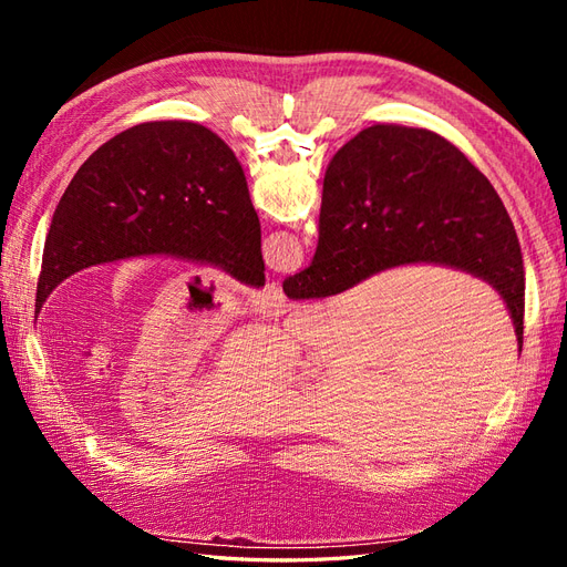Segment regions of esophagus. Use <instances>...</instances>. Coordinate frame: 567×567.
I'll list each match as a JSON object with an SVG mask.
<instances>
[{
	"mask_svg": "<svg viewBox=\"0 0 567 567\" xmlns=\"http://www.w3.org/2000/svg\"><path fill=\"white\" fill-rule=\"evenodd\" d=\"M252 302H255L257 310L267 312V315H279V312L284 310V305H286L281 288H279L277 284L265 286V288L260 290V293L252 296Z\"/></svg>",
	"mask_w": 567,
	"mask_h": 567,
	"instance_id": "esophagus-1",
	"label": "esophagus"
}]
</instances>
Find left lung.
Listing matches in <instances>:
<instances>
[{
	"mask_svg": "<svg viewBox=\"0 0 567 567\" xmlns=\"http://www.w3.org/2000/svg\"><path fill=\"white\" fill-rule=\"evenodd\" d=\"M153 255L265 286L260 219L244 167L198 123L134 125L82 163L47 234L35 315L73 274Z\"/></svg>",
	"mask_w": 567,
	"mask_h": 567,
	"instance_id": "obj_1",
	"label": "left lung"
}]
</instances>
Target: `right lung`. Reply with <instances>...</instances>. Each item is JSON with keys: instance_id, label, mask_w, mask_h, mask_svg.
Listing matches in <instances>:
<instances>
[{"instance_id": "add662e5", "label": "right lung", "mask_w": 567, "mask_h": 567, "mask_svg": "<svg viewBox=\"0 0 567 567\" xmlns=\"http://www.w3.org/2000/svg\"><path fill=\"white\" fill-rule=\"evenodd\" d=\"M404 265L452 267L489 284L523 346V255L489 179L431 130L373 125L326 167L315 257L284 293L329 298Z\"/></svg>"}]
</instances>
